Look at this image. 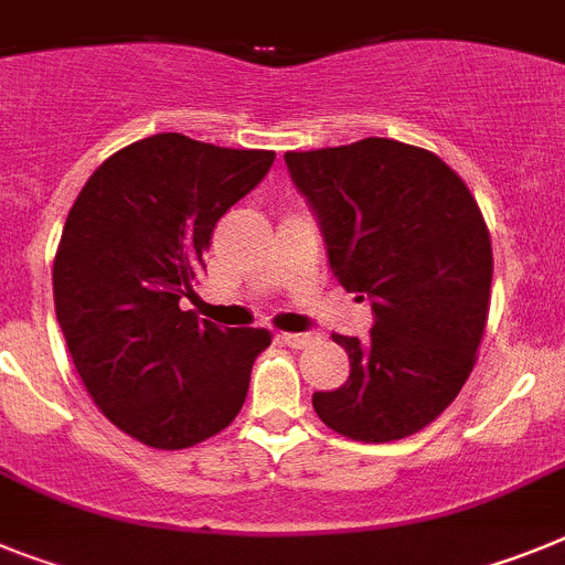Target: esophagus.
I'll return each mask as SVG.
<instances>
[{"mask_svg": "<svg viewBox=\"0 0 565 565\" xmlns=\"http://www.w3.org/2000/svg\"><path fill=\"white\" fill-rule=\"evenodd\" d=\"M278 341H281V344H287V348H292V350H301V348H307V344H310L312 335L310 333H278Z\"/></svg>", "mask_w": 565, "mask_h": 565, "instance_id": "34e87169", "label": "esophagus"}]
</instances>
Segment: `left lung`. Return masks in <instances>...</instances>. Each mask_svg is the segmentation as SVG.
Listing matches in <instances>:
<instances>
[{"mask_svg":"<svg viewBox=\"0 0 565 565\" xmlns=\"http://www.w3.org/2000/svg\"><path fill=\"white\" fill-rule=\"evenodd\" d=\"M284 163L333 275L373 310L367 339L333 335L350 376L312 393V407L359 443L416 434L457 399L486 330L494 260L480 206L436 154L387 137L287 151Z\"/></svg>","mask_w":565,"mask_h":565,"instance_id":"obj_1","label":"left lung"}]
</instances>
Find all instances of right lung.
I'll return each mask as SVG.
<instances>
[{
  "label": "right lung",
  "mask_w": 565,
  "mask_h": 565,
  "mask_svg": "<svg viewBox=\"0 0 565 565\" xmlns=\"http://www.w3.org/2000/svg\"><path fill=\"white\" fill-rule=\"evenodd\" d=\"M275 151L151 135L88 178L54 260L56 321L85 391L151 448L178 451L244 407L267 330L180 310L230 206L267 178Z\"/></svg>",
  "instance_id": "right-lung-1"
}]
</instances>
